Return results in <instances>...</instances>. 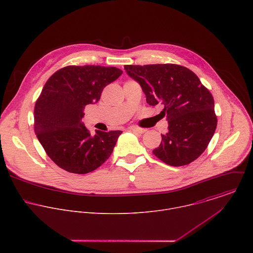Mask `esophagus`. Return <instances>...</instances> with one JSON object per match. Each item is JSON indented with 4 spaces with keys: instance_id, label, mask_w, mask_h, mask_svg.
Returning <instances> with one entry per match:
<instances>
[{
    "instance_id": "esophagus-1",
    "label": "esophagus",
    "mask_w": 253,
    "mask_h": 253,
    "mask_svg": "<svg viewBox=\"0 0 253 253\" xmlns=\"http://www.w3.org/2000/svg\"><path fill=\"white\" fill-rule=\"evenodd\" d=\"M130 130H132L133 132H136V133H138V134H143L144 132H146V129L139 128V127H131Z\"/></svg>"
}]
</instances>
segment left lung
Instances as JSON below:
<instances>
[{"label":"left lung","mask_w":253,"mask_h":253,"mask_svg":"<svg viewBox=\"0 0 253 253\" xmlns=\"http://www.w3.org/2000/svg\"><path fill=\"white\" fill-rule=\"evenodd\" d=\"M140 84L146 101L164 105L160 115L168 121L153 154L171 166H183L197 159L207 148L217 126L211 93L189 69L175 64L124 66Z\"/></svg>","instance_id":"1"}]
</instances>
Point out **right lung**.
I'll return each mask as SVG.
<instances>
[{"label":"right lung","instance_id":"right-lung-1","mask_svg":"<svg viewBox=\"0 0 253 253\" xmlns=\"http://www.w3.org/2000/svg\"><path fill=\"white\" fill-rule=\"evenodd\" d=\"M122 74L115 67L68 66L46 82L34 110L35 133L48 156L76 174L94 171L110 157L122 131L91 135L82 122L87 105Z\"/></svg>","mask_w":253,"mask_h":253}]
</instances>
